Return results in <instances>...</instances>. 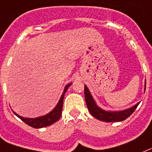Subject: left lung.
Wrapping results in <instances>:
<instances>
[{
	"label": "left lung",
	"mask_w": 152,
	"mask_h": 152,
	"mask_svg": "<svg viewBox=\"0 0 152 152\" xmlns=\"http://www.w3.org/2000/svg\"><path fill=\"white\" fill-rule=\"evenodd\" d=\"M145 87L146 83L145 84ZM84 91H85L84 93H85L86 103L88 110L89 111L90 114L93 117L100 120V121H102V122H114L124 121L134 113V111L135 110V109L138 107V104L140 103V102H138L136 105H133L132 107L125 109V110L118 111V112L105 111L104 109H102L101 108H99L98 105H96V102L92 98V95H91L90 92H89L86 86H85V87H84Z\"/></svg>",
	"instance_id": "1"
}]
</instances>
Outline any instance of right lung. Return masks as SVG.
<instances>
[{"label":"right lung","mask_w":152,"mask_h":152,"mask_svg":"<svg viewBox=\"0 0 152 152\" xmlns=\"http://www.w3.org/2000/svg\"><path fill=\"white\" fill-rule=\"evenodd\" d=\"M72 83L67 84L65 86V89L63 91V94H62L61 97H60V100L58 102L57 105H56V107L54 108L50 113L48 114L45 115L43 116H39L38 118H23L22 116H20L17 113L14 112V114L18 116V118H20L23 122L27 124V125H30L31 127L35 128V129H40V128L47 127L49 125H51L52 124L55 123L57 122L58 120L60 119V116L62 114V109H63V98H64V95H65L66 92L68 89V88L71 86Z\"/></svg>","instance_id":"1"}]
</instances>
